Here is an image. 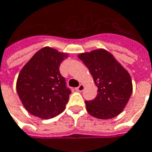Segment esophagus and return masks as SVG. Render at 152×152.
<instances>
[{"mask_svg": "<svg viewBox=\"0 0 152 152\" xmlns=\"http://www.w3.org/2000/svg\"><path fill=\"white\" fill-rule=\"evenodd\" d=\"M83 90H84V86H83V85H80L78 87H76V91H80V92H81Z\"/></svg>", "mask_w": 152, "mask_h": 152, "instance_id": "esophagus-1", "label": "esophagus"}]
</instances>
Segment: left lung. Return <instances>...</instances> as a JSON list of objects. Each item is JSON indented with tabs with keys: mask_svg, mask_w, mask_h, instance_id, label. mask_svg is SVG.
<instances>
[{
	"mask_svg": "<svg viewBox=\"0 0 152 152\" xmlns=\"http://www.w3.org/2000/svg\"><path fill=\"white\" fill-rule=\"evenodd\" d=\"M79 58L89 69L98 88L96 98L85 102L88 113L99 119L119 115L132 93L129 73L103 49L80 54Z\"/></svg>",
	"mask_w": 152,
	"mask_h": 152,
	"instance_id": "8db88e82",
	"label": "left lung"
}]
</instances>
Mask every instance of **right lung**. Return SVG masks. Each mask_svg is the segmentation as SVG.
<instances>
[{
  "instance_id": "right-lung-1",
  "label": "right lung",
  "mask_w": 152,
  "mask_h": 152,
  "mask_svg": "<svg viewBox=\"0 0 152 152\" xmlns=\"http://www.w3.org/2000/svg\"><path fill=\"white\" fill-rule=\"evenodd\" d=\"M66 54L45 47L37 51L20 72L16 91L31 115L50 119L66 108L72 93L59 67Z\"/></svg>"
}]
</instances>
